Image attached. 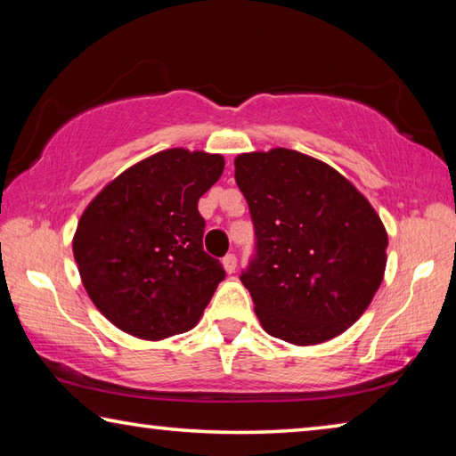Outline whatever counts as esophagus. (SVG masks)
<instances>
[{"label": "esophagus", "mask_w": 456, "mask_h": 456, "mask_svg": "<svg viewBox=\"0 0 456 456\" xmlns=\"http://www.w3.org/2000/svg\"><path fill=\"white\" fill-rule=\"evenodd\" d=\"M223 267H225L227 273H233L237 269V257L235 253H227L225 257H223Z\"/></svg>", "instance_id": "esophagus-1"}]
</instances>
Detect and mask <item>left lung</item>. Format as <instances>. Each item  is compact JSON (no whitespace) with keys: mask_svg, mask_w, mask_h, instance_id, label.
<instances>
[{"mask_svg":"<svg viewBox=\"0 0 456 456\" xmlns=\"http://www.w3.org/2000/svg\"><path fill=\"white\" fill-rule=\"evenodd\" d=\"M256 251L241 272L261 326L310 346L356 322L380 288L388 235L372 205L318 159L273 149L235 159Z\"/></svg>","mask_w":456,"mask_h":456,"instance_id":"obj_1","label":"left lung"}]
</instances>
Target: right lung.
Listing matches in <instances>:
<instances>
[{
  "label": "right lung",
  "mask_w": 456,
  "mask_h": 456,
  "mask_svg": "<svg viewBox=\"0 0 456 456\" xmlns=\"http://www.w3.org/2000/svg\"><path fill=\"white\" fill-rule=\"evenodd\" d=\"M221 154L168 149L126 168L84 211L74 259L94 305L114 326L163 339L197 326L217 285L203 249L199 199L219 181Z\"/></svg>",
  "instance_id": "right-lung-1"
}]
</instances>
